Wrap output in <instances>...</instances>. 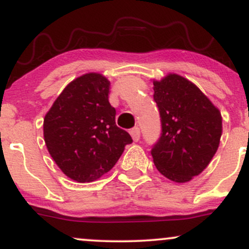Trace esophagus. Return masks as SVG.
I'll return each instance as SVG.
<instances>
[{
    "label": "esophagus",
    "mask_w": 249,
    "mask_h": 249,
    "mask_svg": "<svg viewBox=\"0 0 249 249\" xmlns=\"http://www.w3.org/2000/svg\"><path fill=\"white\" fill-rule=\"evenodd\" d=\"M130 134H131V137H132V139L134 142H138L139 138H141V130H139V127L131 128Z\"/></svg>",
    "instance_id": "esophagus-1"
}]
</instances>
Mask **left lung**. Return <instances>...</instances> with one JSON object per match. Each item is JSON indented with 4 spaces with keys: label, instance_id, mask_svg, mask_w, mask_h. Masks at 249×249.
Segmentation results:
<instances>
[{
    "label": "left lung",
    "instance_id": "left-lung-1",
    "mask_svg": "<svg viewBox=\"0 0 249 249\" xmlns=\"http://www.w3.org/2000/svg\"><path fill=\"white\" fill-rule=\"evenodd\" d=\"M153 85L161 123L160 137L151 150L153 162L172 181H190L207 167L218 150L221 113L184 77L171 73Z\"/></svg>",
    "mask_w": 249,
    "mask_h": 249
}]
</instances>
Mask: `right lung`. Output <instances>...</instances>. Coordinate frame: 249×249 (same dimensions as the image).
Listing matches in <instances>:
<instances>
[{
	"label": "right lung",
	"instance_id": "1",
	"mask_svg": "<svg viewBox=\"0 0 249 249\" xmlns=\"http://www.w3.org/2000/svg\"><path fill=\"white\" fill-rule=\"evenodd\" d=\"M110 82L83 75L62 91L45 115L43 132L50 156L70 179L91 182L111 170L132 138L116 125Z\"/></svg>",
	"mask_w": 249,
	"mask_h": 249
}]
</instances>
